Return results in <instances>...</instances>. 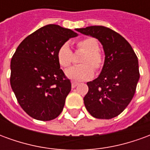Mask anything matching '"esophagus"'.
Returning a JSON list of instances; mask_svg holds the SVG:
<instances>
[{
  "label": "esophagus",
  "mask_w": 150,
  "mask_h": 150,
  "mask_svg": "<svg viewBox=\"0 0 150 150\" xmlns=\"http://www.w3.org/2000/svg\"><path fill=\"white\" fill-rule=\"evenodd\" d=\"M79 84V83L77 82H75V81H71V87L72 88H75L77 85Z\"/></svg>",
  "instance_id": "34e87169"
}]
</instances>
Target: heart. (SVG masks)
<instances>
[{"label":"heart","mask_w":150,"mask_h":150,"mask_svg":"<svg viewBox=\"0 0 150 150\" xmlns=\"http://www.w3.org/2000/svg\"><path fill=\"white\" fill-rule=\"evenodd\" d=\"M76 46L79 49L85 51L84 55L80 60L81 65L72 67L66 71L67 77L75 80H86L90 79L94 74L93 67L99 70L104 63L103 55L99 50V43L94 38L88 37L79 40ZM59 63L63 67H68L71 65L73 53L67 43H64L59 47L57 53Z\"/></svg>","instance_id":"1"}]
</instances>
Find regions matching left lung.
Segmentation results:
<instances>
[{
    "instance_id": "left-lung-1",
    "label": "left lung",
    "mask_w": 150,
    "mask_h": 150,
    "mask_svg": "<svg viewBox=\"0 0 150 150\" xmlns=\"http://www.w3.org/2000/svg\"><path fill=\"white\" fill-rule=\"evenodd\" d=\"M97 38L103 45L105 60L100 75L88 82L85 107L98 119L116 117L132 100L140 78L137 57L125 38L102 25L76 29Z\"/></svg>"
}]
</instances>
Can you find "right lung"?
I'll use <instances>...</instances> for the list:
<instances>
[{
    "label": "right lung",
    "mask_w": 150,
    "mask_h": 150,
    "mask_svg": "<svg viewBox=\"0 0 150 150\" xmlns=\"http://www.w3.org/2000/svg\"><path fill=\"white\" fill-rule=\"evenodd\" d=\"M78 34L58 25H47L30 34L11 59L10 84L21 108L38 120H51L62 112L71 83L60 69L59 47Z\"/></svg>",
    "instance_id": "right-lung-1"
}]
</instances>
